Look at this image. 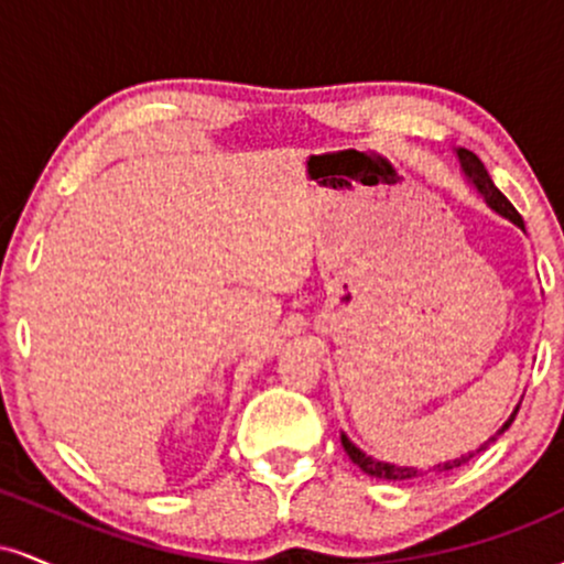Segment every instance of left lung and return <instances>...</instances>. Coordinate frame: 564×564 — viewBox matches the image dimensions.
<instances>
[{
  "label": "left lung",
  "instance_id": "1",
  "mask_svg": "<svg viewBox=\"0 0 564 564\" xmlns=\"http://www.w3.org/2000/svg\"><path fill=\"white\" fill-rule=\"evenodd\" d=\"M456 156H458V164H462V172H464V177H467L469 183L475 185V191L480 193L485 204H488L490 209L496 212V215H501L503 219H509V223H514L517 228H520V230H525V223H522V217L517 215V209H514V206L509 204V198L503 196V193L498 191V187L494 185V180H490V174H488V170H485V164H482V161L477 159L475 153H471V151H467V148H456ZM517 411H520V405H517L514 411L509 413V419H507V422H503L501 426H498V430L494 432V435H490L488 440H485L482 445H477L475 451H467V453H462V456L451 458V462L435 464V467H430V469H426V471H451V469L462 467V464L471 462V458H475V456H480V453H482L485 448H488V445H494L496 440L501 437L503 432L509 430L511 422H514ZM341 448L347 451V456L352 458V464H358V467L364 469L366 475L377 477V480H392V482H400V480H413V477H422V475H424V469H419V467H398V464H390V462H379V458L368 456V453H366V451H360L358 445H355L352 440H349V437L345 435V432H341Z\"/></svg>",
  "mask_w": 564,
  "mask_h": 564
}]
</instances>
